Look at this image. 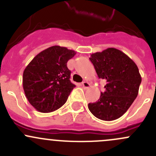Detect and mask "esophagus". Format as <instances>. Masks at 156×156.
I'll return each instance as SVG.
<instances>
[{
  "label": "esophagus",
  "instance_id": "34e87169",
  "mask_svg": "<svg viewBox=\"0 0 156 156\" xmlns=\"http://www.w3.org/2000/svg\"><path fill=\"white\" fill-rule=\"evenodd\" d=\"M82 86L84 89H88V88L90 87V84L87 82V81H83Z\"/></svg>",
  "mask_w": 156,
  "mask_h": 156
}]
</instances>
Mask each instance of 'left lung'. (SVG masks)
<instances>
[{
	"mask_svg": "<svg viewBox=\"0 0 156 156\" xmlns=\"http://www.w3.org/2000/svg\"><path fill=\"white\" fill-rule=\"evenodd\" d=\"M90 60L99 78L106 81L105 91L97 102L88 104L97 119L113 121L123 115L136 98L141 83L140 74L135 62L115 48L92 53Z\"/></svg>",
	"mask_w": 156,
	"mask_h": 156,
	"instance_id": "8db88e82",
	"label": "left lung"
}]
</instances>
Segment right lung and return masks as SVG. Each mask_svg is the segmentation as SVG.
<instances>
[{
  "mask_svg": "<svg viewBox=\"0 0 156 156\" xmlns=\"http://www.w3.org/2000/svg\"><path fill=\"white\" fill-rule=\"evenodd\" d=\"M75 51L60 46L43 50L23 72V85L30 104L40 112L55 111L65 104L75 87L70 81L67 62Z\"/></svg>",
  "mask_w": 156,
  "mask_h": 156,
  "instance_id": "add662e5",
  "label": "right lung"
}]
</instances>
